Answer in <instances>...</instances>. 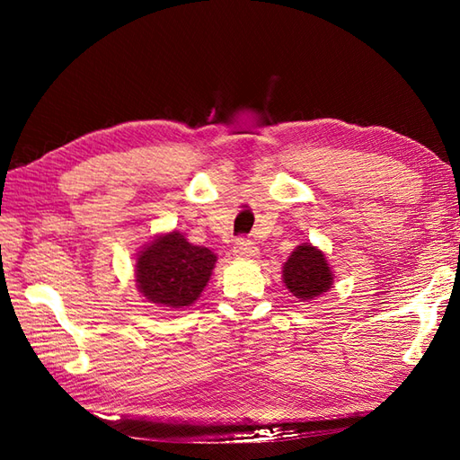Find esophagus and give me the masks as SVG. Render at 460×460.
<instances>
[{"label":"esophagus","mask_w":460,"mask_h":460,"mask_svg":"<svg viewBox=\"0 0 460 460\" xmlns=\"http://www.w3.org/2000/svg\"><path fill=\"white\" fill-rule=\"evenodd\" d=\"M233 252H235V257H239V259H252V257H257L259 249L255 243H251L247 239H239L235 243V247H233Z\"/></svg>","instance_id":"34e87169"}]
</instances>
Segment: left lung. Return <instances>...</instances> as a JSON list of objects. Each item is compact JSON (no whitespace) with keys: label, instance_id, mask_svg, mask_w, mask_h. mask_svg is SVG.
Wrapping results in <instances>:
<instances>
[{"label":"left lung","instance_id":"left-lung-1","mask_svg":"<svg viewBox=\"0 0 460 460\" xmlns=\"http://www.w3.org/2000/svg\"><path fill=\"white\" fill-rule=\"evenodd\" d=\"M282 282L292 296L310 302L326 295L332 288L334 270H332L324 251H320L312 243H300L282 267Z\"/></svg>","mask_w":460,"mask_h":460}]
</instances>
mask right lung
Wrapping results in <instances>:
<instances>
[{"label":"right lung","mask_w":460,"mask_h":460,"mask_svg":"<svg viewBox=\"0 0 460 460\" xmlns=\"http://www.w3.org/2000/svg\"><path fill=\"white\" fill-rule=\"evenodd\" d=\"M215 262L217 255L211 249L193 245L183 233H160L136 255V287L152 305L191 306L208 287Z\"/></svg>","instance_id":"add662e5"}]
</instances>
